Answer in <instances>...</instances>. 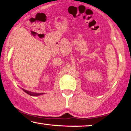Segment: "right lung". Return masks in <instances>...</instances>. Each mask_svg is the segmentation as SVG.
<instances>
[{
	"label": "right lung",
	"instance_id": "add662e5",
	"mask_svg": "<svg viewBox=\"0 0 131 131\" xmlns=\"http://www.w3.org/2000/svg\"><path fill=\"white\" fill-rule=\"evenodd\" d=\"M22 90L24 92H25L26 93V94H29V95L31 96H39L40 95H42L44 94V93H35V92H30V91H26V90L24 89H22Z\"/></svg>",
	"mask_w": 131,
	"mask_h": 131
}]
</instances>
